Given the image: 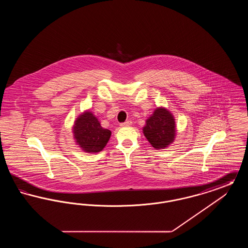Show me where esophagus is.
I'll return each mask as SVG.
<instances>
[{
    "instance_id": "1",
    "label": "esophagus",
    "mask_w": 248,
    "mask_h": 248,
    "mask_svg": "<svg viewBox=\"0 0 248 248\" xmlns=\"http://www.w3.org/2000/svg\"><path fill=\"white\" fill-rule=\"evenodd\" d=\"M132 124V122L131 121H126V122H124V123H122L120 125L122 126V127H124V126H130Z\"/></svg>"
}]
</instances>
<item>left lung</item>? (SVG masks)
<instances>
[{
  "label": "left lung",
  "instance_id": "1",
  "mask_svg": "<svg viewBox=\"0 0 248 248\" xmlns=\"http://www.w3.org/2000/svg\"><path fill=\"white\" fill-rule=\"evenodd\" d=\"M175 127L173 115L164 108H158L147 120L143 133L155 149H164L174 140Z\"/></svg>",
  "mask_w": 248,
  "mask_h": 248
}]
</instances>
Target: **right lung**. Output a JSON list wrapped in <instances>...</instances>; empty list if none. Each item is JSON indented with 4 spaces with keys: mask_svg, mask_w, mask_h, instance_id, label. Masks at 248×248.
I'll list each match as a JSON object with an SVG mask.
<instances>
[{
    "mask_svg": "<svg viewBox=\"0 0 248 248\" xmlns=\"http://www.w3.org/2000/svg\"><path fill=\"white\" fill-rule=\"evenodd\" d=\"M73 133L76 142L87 153L102 151L111 134L109 130L100 125L98 120L90 111L83 113L76 120Z\"/></svg>",
    "mask_w": 248,
    "mask_h": 248,
    "instance_id": "right-lung-1",
    "label": "right lung"
}]
</instances>
